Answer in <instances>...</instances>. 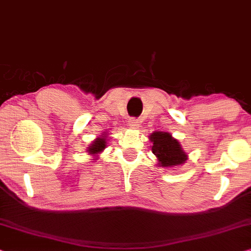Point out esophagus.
Segmentation results:
<instances>
[{"label":"esophagus","instance_id":"34e87169","mask_svg":"<svg viewBox=\"0 0 251 251\" xmlns=\"http://www.w3.org/2000/svg\"><path fill=\"white\" fill-rule=\"evenodd\" d=\"M129 126H131V128H133V129H137L138 126H139V121H138L137 119H134V118H131V119H129Z\"/></svg>","mask_w":251,"mask_h":251}]
</instances>
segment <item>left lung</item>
<instances>
[{"label": "left lung", "instance_id": "8db88e82", "mask_svg": "<svg viewBox=\"0 0 251 251\" xmlns=\"http://www.w3.org/2000/svg\"><path fill=\"white\" fill-rule=\"evenodd\" d=\"M151 151L157 158V165L161 168L173 169L186 163L188 154L183 151L180 141L172 137L170 132L154 131L151 133Z\"/></svg>", "mask_w": 251, "mask_h": 251}]
</instances>
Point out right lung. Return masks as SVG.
Wrapping results in <instances>:
<instances>
[{"instance_id":"right-lung-1","label":"right lung","mask_w":251,"mask_h":251,"mask_svg":"<svg viewBox=\"0 0 251 251\" xmlns=\"http://www.w3.org/2000/svg\"><path fill=\"white\" fill-rule=\"evenodd\" d=\"M108 141V134L106 132H103L100 137H97L93 143L87 147V152L93 157L94 161L99 159V154H100L105 148H106V143Z\"/></svg>"}]
</instances>
